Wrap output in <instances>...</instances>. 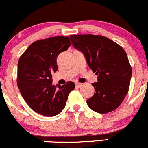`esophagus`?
<instances>
[{
  "mask_svg": "<svg viewBox=\"0 0 148 148\" xmlns=\"http://www.w3.org/2000/svg\"><path fill=\"white\" fill-rule=\"evenodd\" d=\"M75 85L77 87H81L82 86H83V83H78V82H77V83H75Z\"/></svg>",
  "mask_w": 148,
  "mask_h": 148,
  "instance_id": "esophagus-1",
  "label": "esophagus"
}]
</instances>
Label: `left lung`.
Returning <instances> with one entry per match:
<instances>
[{"label": "left lung", "instance_id": "1", "mask_svg": "<svg viewBox=\"0 0 148 148\" xmlns=\"http://www.w3.org/2000/svg\"><path fill=\"white\" fill-rule=\"evenodd\" d=\"M73 45L85 55L88 65L96 73L98 82L92 83L95 93L87 99L94 112L106 114L119 106L128 93L132 71L124 49L101 35H71Z\"/></svg>", "mask_w": 148, "mask_h": 148}]
</instances>
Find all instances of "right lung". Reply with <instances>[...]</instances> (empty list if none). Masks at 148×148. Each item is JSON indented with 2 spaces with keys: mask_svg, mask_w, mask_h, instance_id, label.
<instances>
[{
  "mask_svg": "<svg viewBox=\"0 0 148 148\" xmlns=\"http://www.w3.org/2000/svg\"><path fill=\"white\" fill-rule=\"evenodd\" d=\"M71 46L68 36H53L33 42L20 57L17 85L29 107L46 116L59 114L65 106L75 83L52 85V74L58 71L57 58Z\"/></svg>",
  "mask_w": 148,
  "mask_h": 148,
  "instance_id": "obj_1",
  "label": "right lung"
}]
</instances>
